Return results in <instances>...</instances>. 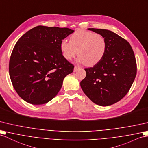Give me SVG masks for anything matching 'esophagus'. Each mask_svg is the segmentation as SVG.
Returning a JSON list of instances; mask_svg holds the SVG:
<instances>
[{"label": "esophagus", "mask_w": 148, "mask_h": 148, "mask_svg": "<svg viewBox=\"0 0 148 148\" xmlns=\"http://www.w3.org/2000/svg\"><path fill=\"white\" fill-rule=\"evenodd\" d=\"M79 68H80V67L79 66H75V67H74V71H77Z\"/></svg>", "instance_id": "esophagus-1"}]
</instances>
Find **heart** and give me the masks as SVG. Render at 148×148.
I'll return each mask as SVG.
<instances>
[{
    "mask_svg": "<svg viewBox=\"0 0 148 148\" xmlns=\"http://www.w3.org/2000/svg\"><path fill=\"white\" fill-rule=\"evenodd\" d=\"M70 41L63 39L60 45L63 56L71 60L78 55V61L91 66L102 60L107 49V42L102 36L92 31L79 29L70 37Z\"/></svg>",
    "mask_w": 148,
    "mask_h": 148,
    "instance_id": "obj_1",
    "label": "heart"
}]
</instances>
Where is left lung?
<instances>
[{"label":"left lung","mask_w":148,"mask_h":148,"mask_svg":"<svg viewBox=\"0 0 148 148\" xmlns=\"http://www.w3.org/2000/svg\"><path fill=\"white\" fill-rule=\"evenodd\" d=\"M106 39L107 49L102 60L86 68L80 82L85 94L100 106L112 105L127 94L134 82L137 66L130 44L115 32L102 29L88 28Z\"/></svg>","instance_id":"8db88e82"}]
</instances>
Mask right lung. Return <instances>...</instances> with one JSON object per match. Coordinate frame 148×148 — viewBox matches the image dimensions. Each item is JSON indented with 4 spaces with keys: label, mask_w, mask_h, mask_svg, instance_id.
<instances>
[{
    "label": "right lung",
    "mask_w": 148,
    "mask_h": 148,
    "mask_svg": "<svg viewBox=\"0 0 148 148\" xmlns=\"http://www.w3.org/2000/svg\"><path fill=\"white\" fill-rule=\"evenodd\" d=\"M73 32L67 27L38 26L17 41L10 56L9 75L24 101L41 105L59 92L63 79L74 68L63 56L60 45Z\"/></svg>",
    "instance_id": "1"
}]
</instances>
